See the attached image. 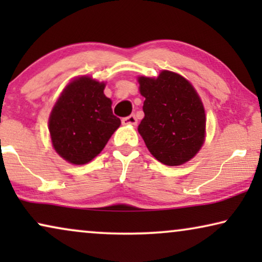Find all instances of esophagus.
Segmentation results:
<instances>
[{
  "instance_id": "obj_1",
  "label": "esophagus",
  "mask_w": 262,
  "mask_h": 262,
  "mask_svg": "<svg viewBox=\"0 0 262 262\" xmlns=\"http://www.w3.org/2000/svg\"><path fill=\"white\" fill-rule=\"evenodd\" d=\"M121 123L124 125H136L137 124V118H136L135 114H131V116L123 118V119H121Z\"/></svg>"
}]
</instances>
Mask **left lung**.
Listing matches in <instances>:
<instances>
[{"instance_id":"obj_1","label":"left lung","mask_w":262,"mask_h":262,"mask_svg":"<svg viewBox=\"0 0 262 262\" xmlns=\"http://www.w3.org/2000/svg\"><path fill=\"white\" fill-rule=\"evenodd\" d=\"M144 96L138 132L156 160L180 166L199 151L205 137V111L195 89L180 75L163 70L157 78L139 77Z\"/></svg>"}]
</instances>
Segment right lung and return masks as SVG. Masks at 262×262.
Returning a JSON list of instances; mask_svg holds the SVG:
<instances>
[{"label": "right lung", "mask_w": 262, "mask_h": 262, "mask_svg": "<svg viewBox=\"0 0 262 262\" xmlns=\"http://www.w3.org/2000/svg\"><path fill=\"white\" fill-rule=\"evenodd\" d=\"M105 83L83 76L68 84L53 107L49 130L53 148L73 164H85L105 148L120 119L103 94Z\"/></svg>", "instance_id": "1"}]
</instances>
